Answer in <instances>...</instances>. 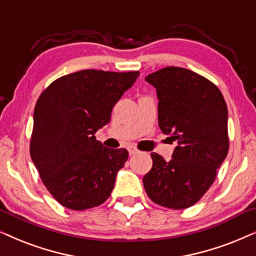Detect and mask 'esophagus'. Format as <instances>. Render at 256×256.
Returning <instances> with one entry per match:
<instances>
[{
    "mask_svg": "<svg viewBox=\"0 0 256 256\" xmlns=\"http://www.w3.org/2000/svg\"><path fill=\"white\" fill-rule=\"evenodd\" d=\"M128 152H129V154L130 155H134V154H136V152H138V149H136L135 147H132V146H128Z\"/></svg>",
    "mask_w": 256,
    "mask_h": 256,
    "instance_id": "34e87169",
    "label": "esophagus"
}]
</instances>
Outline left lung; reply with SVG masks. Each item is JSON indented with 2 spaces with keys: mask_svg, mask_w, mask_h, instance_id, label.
I'll return each instance as SVG.
<instances>
[{
  "mask_svg": "<svg viewBox=\"0 0 256 256\" xmlns=\"http://www.w3.org/2000/svg\"><path fill=\"white\" fill-rule=\"evenodd\" d=\"M146 81L156 88L158 127L178 142L170 161L150 154L146 193L164 207L188 208L208 190L228 154L227 104L216 86L188 69L167 67Z\"/></svg>",
  "mask_w": 256,
  "mask_h": 256,
  "instance_id": "8db88e82",
  "label": "left lung"
}]
</instances>
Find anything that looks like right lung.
<instances>
[{
    "label": "right lung",
    "mask_w": 256,
    "mask_h": 256,
    "mask_svg": "<svg viewBox=\"0 0 256 256\" xmlns=\"http://www.w3.org/2000/svg\"><path fill=\"white\" fill-rule=\"evenodd\" d=\"M138 72L86 69L62 76L40 95L34 110L30 156L56 201L72 210L107 200L127 149H110L95 132L110 122L116 102Z\"/></svg>",
    "instance_id": "1"
}]
</instances>
